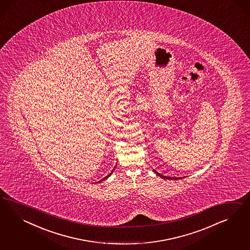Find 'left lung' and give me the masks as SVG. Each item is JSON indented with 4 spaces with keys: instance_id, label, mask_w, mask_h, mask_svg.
Instances as JSON below:
<instances>
[{
    "instance_id": "left-lung-1",
    "label": "left lung",
    "mask_w": 250,
    "mask_h": 250,
    "mask_svg": "<svg viewBox=\"0 0 250 250\" xmlns=\"http://www.w3.org/2000/svg\"><path fill=\"white\" fill-rule=\"evenodd\" d=\"M154 171H155V173L157 175H159V177H161V178H163V179H167V180H179V179H181V178H173V177H167V176H164V175H161L159 172H157L155 169H153Z\"/></svg>"
}]
</instances>
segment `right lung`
<instances>
[{
    "instance_id": "right-lung-1",
    "label": "right lung",
    "mask_w": 250,
    "mask_h": 250,
    "mask_svg": "<svg viewBox=\"0 0 250 250\" xmlns=\"http://www.w3.org/2000/svg\"><path fill=\"white\" fill-rule=\"evenodd\" d=\"M114 169H113V170H112V172H111V173H109V174L107 175V176H106V177H104V179H103V180H101V181H100V182H103V181H104V180H106V179H107V178H108V177H110V176H111V175H112V173H113V171H114Z\"/></svg>"
}]
</instances>
